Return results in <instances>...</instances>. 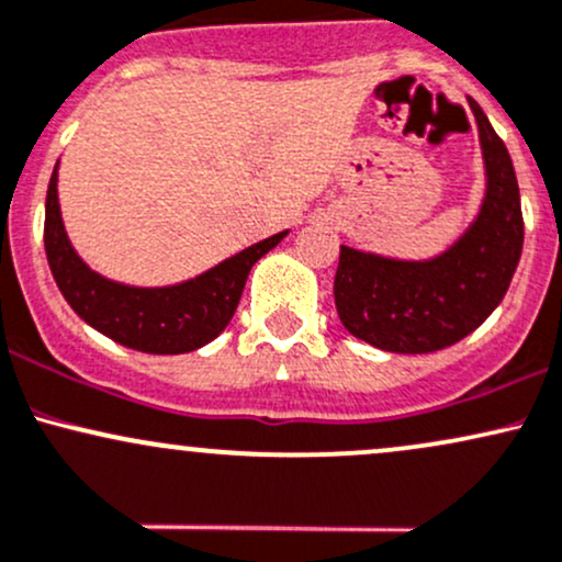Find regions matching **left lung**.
<instances>
[{"label": "left lung", "mask_w": 562, "mask_h": 562, "mask_svg": "<svg viewBox=\"0 0 562 562\" xmlns=\"http://www.w3.org/2000/svg\"><path fill=\"white\" fill-rule=\"evenodd\" d=\"M485 193L468 231L427 260L339 247L334 305L352 337L387 352H435L496 311L522 251L520 188L507 145L475 100Z\"/></svg>", "instance_id": "8db88e82"}]
</instances>
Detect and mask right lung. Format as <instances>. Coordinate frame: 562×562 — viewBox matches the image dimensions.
Instances as JSON below:
<instances>
[{
	"mask_svg": "<svg viewBox=\"0 0 562 562\" xmlns=\"http://www.w3.org/2000/svg\"><path fill=\"white\" fill-rule=\"evenodd\" d=\"M58 169L60 161L55 164L44 201V251L53 279L85 324L124 348L150 356H180L220 337L236 313L251 265L289 236V231L276 233L193 279L167 286H135L105 279L81 260L68 238L60 212Z\"/></svg>",
	"mask_w": 562,
	"mask_h": 562,
	"instance_id": "obj_1",
	"label": "right lung"
}]
</instances>
